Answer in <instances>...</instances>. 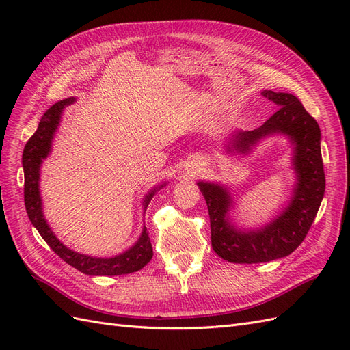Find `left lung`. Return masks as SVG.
Instances as JSON below:
<instances>
[{
	"mask_svg": "<svg viewBox=\"0 0 350 350\" xmlns=\"http://www.w3.org/2000/svg\"><path fill=\"white\" fill-rule=\"evenodd\" d=\"M261 94L279 109L258 129L234 133L226 146L228 152L247 154L262 139L286 135L293 144L296 184L288 206L279 216L260 229L242 230L229 219L234 201L228 188L215 183H197L208 208L211 247L229 262H267L289 256L308 234L325 191L319 124L293 94L273 90H262Z\"/></svg>",
	"mask_w": 350,
	"mask_h": 350,
	"instance_id": "obj_1",
	"label": "left lung"
}]
</instances>
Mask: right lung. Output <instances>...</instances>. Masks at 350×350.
<instances>
[{
    "label": "right lung",
    "instance_id": "add662e5",
    "mask_svg": "<svg viewBox=\"0 0 350 350\" xmlns=\"http://www.w3.org/2000/svg\"><path fill=\"white\" fill-rule=\"evenodd\" d=\"M76 98H68L59 100L44 113L40 118L38 130L30 137L23 150V171H25V206L27 216L40 237L52 248L59 258L64 260L70 266L77 269L79 271L89 274V276H120V274H129L139 271L153 257V248L149 238V232L146 226H143L142 235L137 239L133 247L126 251L118 254L115 257L102 258L92 257L86 254H80L66 247L49 228L48 221L44 216V208H42V198L39 189L40 179V166L42 162L49 156L52 140H54L55 131L61 121V113L66 107L71 105ZM165 184L153 187L149 193L143 198V210L146 211L150 200L153 198L157 189H161Z\"/></svg>",
    "mask_w": 350,
    "mask_h": 350
}]
</instances>
